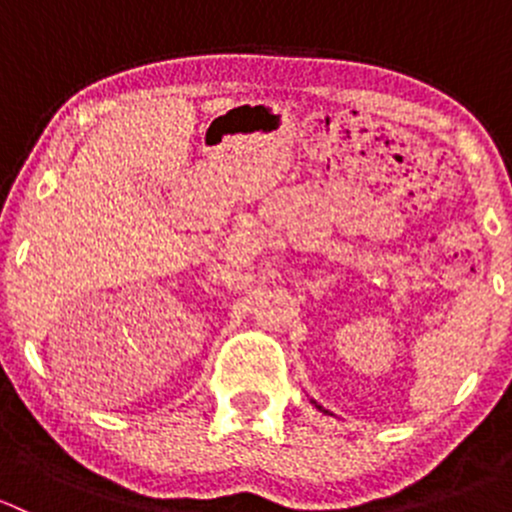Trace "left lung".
<instances>
[{
  "instance_id": "8db88e82",
  "label": "left lung",
  "mask_w": 512,
  "mask_h": 512,
  "mask_svg": "<svg viewBox=\"0 0 512 512\" xmlns=\"http://www.w3.org/2000/svg\"><path fill=\"white\" fill-rule=\"evenodd\" d=\"M309 401H312V404H314V406H317V409H319V411H324V414H329V411H327V409H324V406H319V404H317V401H314V399H309Z\"/></svg>"
}]
</instances>
